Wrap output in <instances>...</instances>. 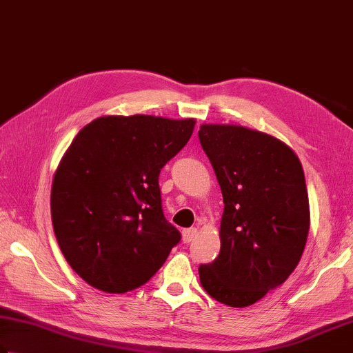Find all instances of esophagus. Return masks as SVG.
Here are the masks:
<instances>
[{
	"label": "esophagus",
	"mask_w": 353,
	"mask_h": 353,
	"mask_svg": "<svg viewBox=\"0 0 353 353\" xmlns=\"http://www.w3.org/2000/svg\"><path fill=\"white\" fill-rule=\"evenodd\" d=\"M196 234H199V230H196V228H189V230H184L183 231V242L190 243L196 237Z\"/></svg>",
	"instance_id": "obj_1"
}]
</instances>
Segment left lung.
Segmentation results:
<instances>
[{
  "mask_svg": "<svg viewBox=\"0 0 353 353\" xmlns=\"http://www.w3.org/2000/svg\"><path fill=\"white\" fill-rule=\"evenodd\" d=\"M199 138L225 203L220 254L200 265L201 287L221 304L248 307L282 285L304 252V170L292 148L257 130L203 123Z\"/></svg>",
  "mask_w": 353,
  "mask_h": 353,
  "instance_id": "8db88e82",
  "label": "left lung"
}]
</instances>
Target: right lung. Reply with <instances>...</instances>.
<instances>
[{
    "instance_id": "add662e5",
    "label": "right lung",
    "mask_w": 353,
    "mask_h": 353,
    "mask_svg": "<svg viewBox=\"0 0 353 353\" xmlns=\"http://www.w3.org/2000/svg\"><path fill=\"white\" fill-rule=\"evenodd\" d=\"M195 119L97 117L55 170L54 234L71 268L105 293L144 285L181 234L165 220L159 172L188 144Z\"/></svg>"
}]
</instances>
